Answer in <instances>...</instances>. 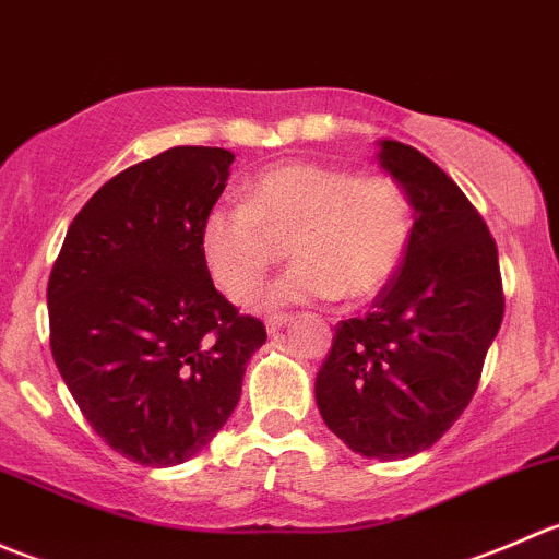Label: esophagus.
Instances as JSON below:
<instances>
[{
  "label": "esophagus",
  "instance_id": "34e87169",
  "mask_svg": "<svg viewBox=\"0 0 559 559\" xmlns=\"http://www.w3.org/2000/svg\"><path fill=\"white\" fill-rule=\"evenodd\" d=\"M289 319H292V316H286V313L270 316V319H267V332H270V335H273V332H278L281 326H284Z\"/></svg>",
  "mask_w": 559,
  "mask_h": 559
}]
</instances>
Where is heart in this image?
Masks as SVG:
<instances>
[{"label": "heart", "instance_id": "heart-1", "mask_svg": "<svg viewBox=\"0 0 559 559\" xmlns=\"http://www.w3.org/2000/svg\"><path fill=\"white\" fill-rule=\"evenodd\" d=\"M414 233L408 194L381 173H354L319 162H289L259 173L246 202L216 205L200 227V253L213 284L248 302L289 243L295 264L270 302L343 297L362 302L397 273Z\"/></svg>", "mask_w": 559, "mask_h": 559}]
</instances>
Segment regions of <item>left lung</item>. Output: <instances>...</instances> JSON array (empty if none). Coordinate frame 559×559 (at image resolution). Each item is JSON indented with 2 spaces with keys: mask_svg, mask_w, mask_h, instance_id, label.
<instances>
[{
  "mask_svg": "<svg viewBox=\"0 0 559 559\" xmlns=\"http://www.w3.org/2000/svg\"><path fill=\"white\" fill-rule=\"evenodd\" d=\"M379 145V165L414 207V233L370 311L335 326L316 405L352 452L405 460L467 408L506 300L498 246L460 186L411 145Z\"/></svg>",
  "mask_w": 559,
  "mask_h": 559,
  "instance_id": "8db88e82",
  "label": "left lung"
}]
</instances>
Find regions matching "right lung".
Segmentation results:
<instances>
[{"instance_id": "right-lung-1", "label": "right lung", "mask_w": 559, "mask_h": 559, "mask_svg": "<svg viewBox=\"0 0 559 559\" xmlns=\"http://www.w3.org/2000/svg\"><path fill=\"white\" fill-rule=\"evenodd\" d=\"M235 154L178 145L110 178L75 216L50 270V354L99 438L170 467L211 443L267 341L213 286L205 213Z\"/></svg>"}]
</instances>
